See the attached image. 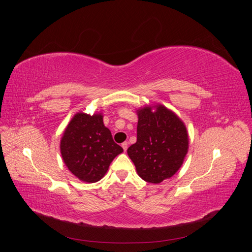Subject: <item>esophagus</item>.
Masks as SVG:
<instances>
[{"mask_svg": "<svg viewBox=\"0 0 252 252\" xmlns=\"http://www.w3.org/2000/svg\"><path fill=\"white\" fill-rule=\"evenodd\" d=\"M122 147H123L124 151H126L127 148H128V143H127V142H124L123 144H122Z\"/></svg>", "mask_w": 252, "mask_h": 252, "instance_id": "34e87169", "label": "esophagus"}]
</instances>
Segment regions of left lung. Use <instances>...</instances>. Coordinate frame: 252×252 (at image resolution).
<instances>
[{"label":"left lung","instance_id":"8db88e82","mask_svg":"<svg viewBox=\"0 0 252 252\" xmlns=\"http://www.w3.org/2000/svg\"><path fill=\"white\" fill-rule=\"evenodd\" d=\"M138 139L127 149L140 178L158 184L170 179L183 165L189 148L187 128L164 105H147L136 110Z\"/></svg>","mask_w":252,"mask_h":252}]
</instances>
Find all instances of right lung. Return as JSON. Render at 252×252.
<instances>
[{
    "label": "right lung",
    "instance_id": "add662e5",
    "mask_svg": "<svg viewBox=\"0 0 252 252\" xmlns=\"http://www.w3.org/2000/svg\"><path fill=\"white\" fill-rule=\"evenodd\" d=\"M62 158L69 171L86 183L100 181L113 158L123 152L104 125L103 114L75 113L60 142Z\"/></svg>",
    "mask_w": 252,
    "mask_h": 252
}]
</instances>
